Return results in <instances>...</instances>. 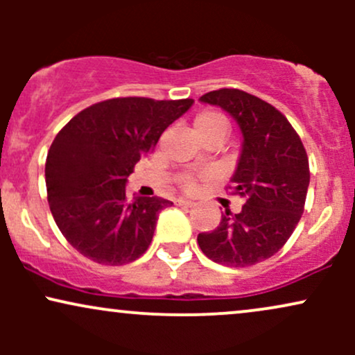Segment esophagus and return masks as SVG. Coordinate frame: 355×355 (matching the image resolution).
<instances>
[{"label":"esophagus","mask_w":355,"mask_h":355,"mask_svg":"<svg viewBox=\"0 0 355 355\" xmlns=\"http://www.w3.org/2000/svg\"><path fill=\"white\" fill-rule=\"evenodd\" d=\"M177 205L178 207H187V209H191V207H195V202L185 200V198H180V200H177Z\"/></svg>","instance_id":"obj_1"}]
</instances>
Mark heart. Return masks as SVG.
Here are the masks:
<instances>
[{
	"label": "heart",
	"instance_id": "heart-1",
	"mask_svg": "<svg viewBox=\"0 0 355 355\" xmlns=\"http://www.w3.org/2000/svg\"><path fill=\"white\" fill-rule=\"evenodd\" d=\"M193 130L198 138L220 137L223 140L227 137V133H229V121H227V118L222 113L214 112V110H207V112H202L200 115L195 118ZM183 187L187 190H193L195 183L191 180H185L183 182Z\"/></svg>",
	"mask_w": 355,
	"mask_h": 355
}]
</instances>
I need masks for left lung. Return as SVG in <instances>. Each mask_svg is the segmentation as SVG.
<instances>
[{"instance_id":"obj_1","label":"left lung","mask_w":355,"mask_h":355,"mask_svg":"<svg viewBox=\"0 0 355 355\" xmlns=\"http://www.w3.org/2000/svg\"><path fill=\"white\" fill-rule=\"evenodd\" d=\"M200 101L225 110L239 125L242 150L230 182L245 205L222 214L217 229L198 234L197 242L222 266H254L277 254L299 223L311 182L307 153L287 118L250 93L222 88Z\"/></svg>"}]
</instances>
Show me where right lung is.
<instances>
[{"label": "right lung", "mask_w": 355, "mask_h": 355, "mask_svg": "<svg viewBox=\"0 0 355 355\" xmlns=\"http://www.w3.org/2000/svg\"><path fill=\"white\" fill-rule=\"evenodd\" d=\"M193 100L113 98L73 116L44 165L50 210L68 243L103 266L133 262L152 243L160 197L126 198V178Z\"/></svg>", "instance_id": "right-lung-1"}]
</instances>
